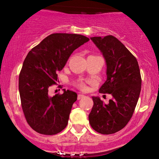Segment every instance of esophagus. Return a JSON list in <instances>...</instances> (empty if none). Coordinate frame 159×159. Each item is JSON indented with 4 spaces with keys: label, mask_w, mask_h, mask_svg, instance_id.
Returning a JSON list of instances; mask_svg holds the SVG:
<instances>
[{
    "label": "esophagus",
    "mask_w": 159,
    "mask_h": 159,
    "mask_svg": "<svg viewBox=\"0 0 159 159\" xmlns=\"http://www.w3.org/2000/svg\"><path fill=\"white\" fill-rule=\"evenodd\" d=\"M84 95H83V94H81V93L78 94V100H79V99H81V98H84Z\"/></svg>",
    "instance_id": "obj_1"
}]
</instances>
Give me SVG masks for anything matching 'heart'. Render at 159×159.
I'll return each mask as SVG.
<instances>
[{"mask_svg": "<svg viewBox=\"0 0 159 159\" xmlns=\"http://www.w3.org/2000/svg\"><path fill=\"white\" fill-rule=\"evenodd\" d=\"M73 85L75 87H76L77 88L80 89L81 90H84L87 89V86H86L85 82L82 81H74L73 82Z\"/></svg>", "mask_w": 159, "mask_h": 159, "instance_id": "obj_1", "label": "heart"}]
</instances>
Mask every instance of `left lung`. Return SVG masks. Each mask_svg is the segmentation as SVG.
<instances>
[{
    "instance_id": "obj_1",
    "label": "left lung",
    "mask_w": 159,
    "mask_h": 159,
    "mask_svg": "<svg viewBox=\"0 0 159 159\" xmlns=\"http://www.w3.org/2000/svg\"><path fill=\"white\" fill-rule=\"evenodd\" d=\"M91 40L102 53L107 80L99 93L113 96L108 104L93 97L89 122L96 132L111 134L123 129L132 118L141 90V76L136 57L114 36H94Z\"/></svg>"
}]
</instances>
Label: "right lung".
I'll return each mask as SVG.
<instances>
[{
	"mask_svg": "<svg viewBox=\"0 0 159 159\" xmlns=\"http://www.w3.org/2000/svg\"><path fill=\"white\" fill-rule=\"evenodd\" d=\"M90 39L80 34H52L29 52L19 74V90L25 119L36 132L53 135L66 127L77 93L64 90L53 97L50 87L57 84L58 71L72 53Z\"/></svg>",
	"mask_w": 159,
	"mask_h": 159,
	"instance_id": "add662e5",
	"label": "right lung"
}]
</instances>
